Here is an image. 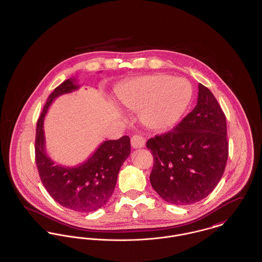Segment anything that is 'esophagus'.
<instances>
[{
    "label": "esophagus",
    "mask_w": 262,
    "mask_h": 262,
    "mask_svg": "<svg viewBox=\"0 0 262 262\" xmlns=\"http://www.w3.org/2000/svg\"><path fill=\"white\" fill-rule=\"evenodd\" d=\"M146 139L143 138L142 136H138V135H134L131 137V146L134 149H138V148H143L145 146Z\"/></svg>",
    "instance_id": "esophagus-1"
}]
</instances>
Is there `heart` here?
<instances>
[{
    "instance_id": "heart-1",
    "label": "heart",
    "mask_w": 262,
    "mask_h": 262,
    "mask_svg": "<svg viewBox=\"0 0 262 262\" xmlns=\"http://www.w3.org/2000/svg\"><path fill=\"white\" fill-rule=\"evenodd\" d=\"M192 85L185 78L156 74L133 79L120 87L117 98L127 109L140 113L148 129L163 131L175 126L192 99Z\"/></svg>"
}]
</instances>
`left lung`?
I'll return each instance as SVG.
<instances>
[{
	"mask_svg": "<svg viewBox=\"0 0 262 262\" xmlns=\"http://www.w3.org/2000/svg\"><path fill=\"white\" fill-rule=\"evenodd\" d=\"M195 108L171 131L149 139L153 189L166 202L187 205L208 196L228 158L225 115L211 91L198 85Z\"/></svg>",
	"mask_w": 262,
	"mask_h": 262,
	"instance_id": "obj_1",
	"label": "left lung"
}]
</instances>
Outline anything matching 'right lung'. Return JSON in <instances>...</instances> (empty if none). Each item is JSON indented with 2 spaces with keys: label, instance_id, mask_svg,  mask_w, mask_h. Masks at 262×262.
Instances as JSON below:
<instances>
[{
  "label": "right lung",
  "instance_id": "add662e5",
  "mask_svg": "<svg viewBox=\"0 0 262 262\" xmlns=\"http://www.w3.org/2000/svg\"><path fill=\"white\" fill-rule=\"evenodd\" d=\"M76 79L59 85L48 97L37 122L35 156L38 172L51 197L63 207L78 212H91L107 203L115 189L120 168L131 152L130 138L102 143L95 152L77 166L56 165L46 153L44 118L52 102L59 96L79 89Z\"/></svg>",
  "mask_w": 262,
  "mask_h": 262
}]
</instances>
